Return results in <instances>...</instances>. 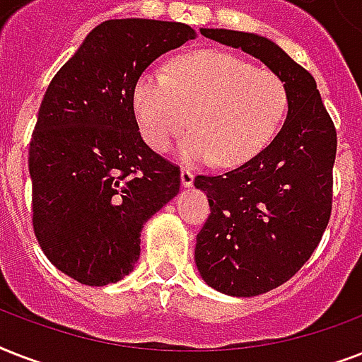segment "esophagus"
<instances>
[{"label":"esophagus","mask_w":362,"mask_h":362,"mask_svg":"<svg viewBox=\"0 0 362 362\" xmlns=\"http://www.w3.org/2000/svg\"><path fill=\"white\" fill-rule=\"evenodd\" d=\"M180 180H182V186H193V180H195V175H193L189 169H182L180 173Z\"/></svg>","instance_id":"obj_1"}]
</instances>
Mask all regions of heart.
I'll use <instances>...</instances> for the list:
<instances>
[{"mask_svg":"<svg viewBox=\"0 0 362 362\" xmlns=\"http://www.w3.org/2000/svg\"><path fill=\"white\" fill-rule=\"evenodd\" d=\"M133 109L153 150H167L192 120L193 131L180 144L182 159L237 167L274 136L287 109V90L272 71L235 54L201 50L176 59L170 75L144 71L133 88Z\"/></svg>","mask_w":362,"mask_h":362,"instance_id":"1","label":"heart"}]
</instances>
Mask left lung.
Here are the masks:
<instances>
[{
  "label": "left lung",
  "instance_id": "left-lung-1",
  "mask_svg": "<svg viewBox=\"0 0 362 362\" xmlns=\"http://www.w3.org/2000/svg\"><path fill=\"white\" fill-rule=\"evenodd\" d=\"M201 33L261 59L287 90V118L269 146L226 175L195 176L210 204L195 246L199 272L216 291L255 297L297 274L325 233L337 129L314 76L276 42L233 30Z\"/></svg>",
  "mask_w": 362,
  "mask_h": 362
}]
</instances>
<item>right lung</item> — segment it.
Returning <instances> with one entry per match:
<instances>
[{"label": "right lung", "instance_id": "add662e5", "mask_svg": "<svg viewBox=\"0 0 362 362\" xmlns=\"http://www.w3.org/2000/svg\"><path fill=\"white\" fill-rule=\"evenodd\" d=\"M189 39L180 22L107 20L48 84L30 142L33 231L48 261L84 286L129 274L142 227L180 189V167L142 141L133 88Z\"/></svg>", "mask_w": 362, "mask_h": 362}]
</instances>
